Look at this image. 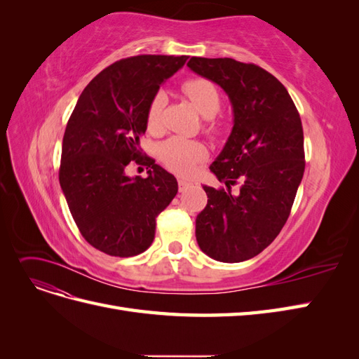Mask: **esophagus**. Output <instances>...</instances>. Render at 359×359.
Segmentation results:
<instances>
[{
  "mask_svg": "<svg viewBox=\"0 0 359 359\" xmlns=\"http://www.w3.org/2000/svg\"><path fill=\"white\" fill-rule=\"evenodd\" d=\"M191 186L190 181H186V180H178V189L180 191H184L186 189H189Z\"/></svg>",
  "mask_w": 359,
  "mask_h": 359,
  "instance_id": "1",
  "label": "esophagus"
}]
</instances>
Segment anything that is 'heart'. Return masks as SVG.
Returning <instances> with one entry per match:
<instances>
[{"label":"heart","instance_id":"b5f03b06","mask_svg":"<svg viewBox=\"0 0 359 359\" xmlns=\"http://www.w3.org/2000/svg\"><path fill=\"white\" fill-rule=\"evenodd\" d=\"M182 93L187 95V99L203 118H214L217 112L220 111L222 99L219 90L210 81L203 78L189 79L182 85ZM166 104L168 97L165 91L156 93V95L151 99L147 112V124L151 132H158L163 127ZM220 128V124L215 123H211L208 127L212 133L219 132ZM158 157L172 172L180 173V175H189L196 168L198 163L206 158V148L199 142H194V140L170 137L160 145Z\"/></svg>","mask_w":359,"mask_h":359}]
</instances>
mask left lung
<instances>
[{
    "mask_svg": "<svg viewBox=\"0 0 359 359\" xmlns=\"http://www.w3.org/2000/svg\"><path fill=\"white\" fill-rule=\"evenodd\" d=\"M187 66L220 85L233 109L231 136L210 166L227 189L203 186L196 240L219 262H243L276 240L290 214L306 168L301 118L283 83L256 64L191 57Z\"/></svg>",
    "mask_w": 359,
    "mask_h": 359,
    "instance_id": "1",
    "label": "left lung"
}]
</instances>
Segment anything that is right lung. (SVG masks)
Instances as JSON below:
<instances>
[{"label":"right lung","instance_id":"obj_1","mask_svg":"<svg viewBox=\"0 0 359 359\" xmlns=\"http://www.w3.org/2000/svg\"><path fill=\"white\" fill-rule=\"evenodd\" d=\"M187 55L119 60L85 86L62 137L60 184L82 236L94 248L130 257L153 244L157 215L175 198L177 178L142 154L148 106ZM147 165V179L126 175Z\"/></svg>","mask_w":359,"mask_h":359}]
</instances>
